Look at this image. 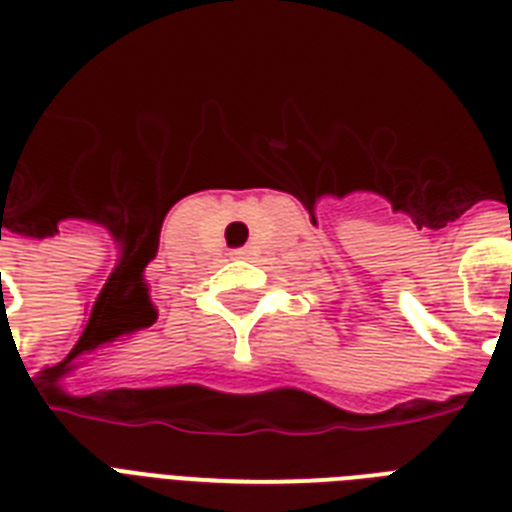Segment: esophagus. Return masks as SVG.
I'll use <instances>...</instances> for the list:
<instances>
[{"label": "esophagus", "mask_w": 512, "mask_h": 512, "mask_svg": "<svg viewBox=\"0 0 512 512\" xmlns=\"http://www.w3.org/2000/svg\"><path fill=\"white\" fill-rule=\"evenodd\" d=\"M235 256L237 259H248V256H251V251H248V248H240V251H235Z\"/></svg>", "instance_id": "34e87169"}]
</instances>
